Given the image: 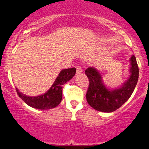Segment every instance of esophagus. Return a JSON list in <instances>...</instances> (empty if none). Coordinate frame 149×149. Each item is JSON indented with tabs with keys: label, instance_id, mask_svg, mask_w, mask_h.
<instances>
[{
	"label": "esophagus",
	"instance_id": "1",
	"mask_svg": "<svg viewBox=\"0 0 149 149\" xmlns=\"http://www.w3.org/2000/svg\"><path fill=\"white\" fill-rule=\"evenodd\" d=\"M77 72H76V73H77V74H81V72H83L82 70V68H81V65H77Z\"/></svg>",
	"mask_w": 149,
	"mask_h": 149
}]
</instances>
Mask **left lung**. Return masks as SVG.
Listing matches in <instances>:
<instances>
[{
  "label": "left lung",
  "instance_id": "1",
  "mask_svg": "<svg viewBox=\"0 0 149 149\" xmlns=\"http://www.w3.org/2000/svg\"><path fill=\"white\" fill-rule=\"evenodd\" d=\"M131 75L121 87L110 89L105 86L101 74L93 67L85 71L89 84L86 97L93 108L98 111L110 113L119 109L131 97L139 78V68L135 56L131 57Z\"/></svg>",
  "mask_w": 149,
  "mask_h": 149
}]
</instances>
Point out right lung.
<instances>
[{"mask_svg":"<svg viewBox=\"0 0 149 149\" xmlns=\"http://www.w3.org/2000/svg\"><path fill=\"white\" fill-rule=\"evenodd\" d=\"M76 73L75 68L63 69L58 74L54 83L49 90L45 93L36 97H30L20 93L16 88L18 96L27 105L39 110H49L58 106L63 97V85L68 82L74 76Z\"/></svg>","mask_w":149,"mask_h":149,"instance_id":"add662e5","label":"right lung"}]
</instances>
